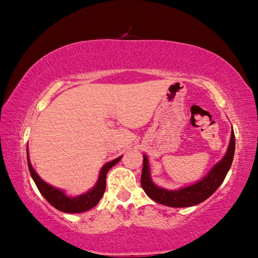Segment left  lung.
I'll use <instances>...</instances> for the list:
<instances>
[{
    "label": "left lung",
    "instance_id": "1",
    "mask_svg": "<svg viewBox=\"0 0 258 258\" xmlns=\"http://www.w3.org/2000/svg\"><path fill=\"white\" fill-rule=\"evenodd\" d=\"M235 149V138L234 132L231 134L230 146L228 152L223 157L220 163L216 164L212 168L203 180L196 183L194 185L183 187L181 190H166L154 184L150 178L149 166H148L147 156H143V168L141 175V185L146 194L155 200L156 203L163 204L169 207H190L203 203L217 190V187L222 184L228 174L229 169L232 165L233 156Z\"/></svg>",
    "mask_w": 258,
    "mask_h": 258
}]
</instances>
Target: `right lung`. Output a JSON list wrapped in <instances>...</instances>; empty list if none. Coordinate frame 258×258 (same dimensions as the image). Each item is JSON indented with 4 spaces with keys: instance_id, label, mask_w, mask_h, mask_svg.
Listing matches in <instances>:
<instances>
[{
    "instance_id": "right-lung-1",
    "label": "right lung",
    "mask_w": 258,
    "mask_h": 258,
    "mask_svg": "<svg viewBox=\"0 0 258 258\" xmlns=\"http://www.w3.org/2000/svg\"><path fill=\"white\" fill-rule=\"evenodd\" d=\"M120 158L121 156L118 157V158L109 161L108 164L103 166L101 168V172H100L97 184L94 185L92 190H90L84 195L78 196V197L72 198V197H67V196L64 195L61 190L55 189V187L47 184L46 182L43 181L42 178L37 175L36 172L34 171V168L29 163L28 151H27V163H28L30 175H32L35 184H36L37 189L40 190L43 197H44L47 202L52 205V206L58 209V211H61L63 213H72V214L86 212L89 211V209L93 208L94 206H97L98 203L100 202V199L102 198L104 190H106L107 173L113 165L118 163Z\"/></svg>"
}]
</instances>
